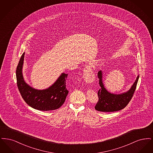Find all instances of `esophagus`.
<instances>
[{
    "label": "esophagus",
    "instance_id": "1",
    "mask_svg": "<svg viewBox=\"0 0 153 153\" xmlns=\"http://www.w3.org/2000/svg\"><path fill=\"white\" fill-rule=\"evenodd\" d=\"M83 77L87 83H91L95 79V74L92 71L91 66L87 65L84 69Z\"/></svg>",
    "mask_w": 153,
    "mask_h": 153
}]
</instances>
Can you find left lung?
I'll return each mask as SVG.
<instances>
[{
  "label": "left lung",
  "instance_id": "1",
  "mask_svg": "<svg viewBox=\"0 0 153 153\" xmlns=\"http://www.w3.org/2000/svg\"><path fill=\"white\" fill-rule=\"evenodd\" d=\"M97 76L99 79V85L101 88L97 92L99 100L95 105L96 110L109 112L117 111L125 108L130 102L134 95L139 76H138L135 82L128 91L120 95L112 94L105 89L102 81V71L98 72Z\"/></svg>",
  "mask_w": 153,
  "mask_h": 153
}]
</instances>
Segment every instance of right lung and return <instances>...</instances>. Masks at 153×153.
I'll return each instance as SVG.
<instances>
[{
	"mask_svg": "<svg viewBox=\"0 0 153 153\" xmlns=\"http://www.w3.org/2000/svg\"><path fill=\"white\" fill-rule=\"evenodd\" d=\"M24 56L25 53L20 58L16 70L17 86L23 99L34 109L44 111L58 109L65 101L69 92L66 87L68 74L62 73L55 83L46 89H35L27 85L23 77Z\"/></svg>",
	"mask_w": 153,
	"mask_h": 153,
	"instance_id": "1",
	"label": "right lung"
}]
</instances>
